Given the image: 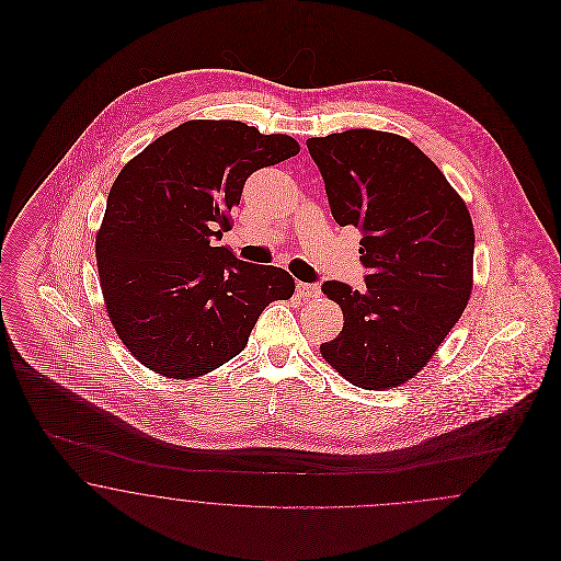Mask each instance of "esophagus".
<instances>
[{"mask_svg":"<svg viewBox=\"0 0 561 561\" xmlns=\"http://www.w3.org/2000/svg\"><path fill=\"white\" fill-rule=\"evenodd\" d=\"M296 294L300 298H313V296L320 294V284H302V282H298L296 284Z\"/></svg>","mask_w":561,"mask_h":561,"instance_id":"34e87169","label":"esophagus"}]
</instances>
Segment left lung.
I'll return each mask as SVG.
<instances>
[{
    "label": "left lung",
    "instance_id": "left-lung-1",
    "mask_svg": "<svg viewBox=\"0 0 561 561\" xmlns=\"http://www.w3.org/2000/svg\"><path fill=\"white\" fill-rule=\"evenodd\" d=\"M307 149L334 220L362 233L368 271L362 290L321 284L345 316L321 355L355 387H398L425 368L467 307L471 216L442 170L403 136L347 130L309 138Z\"/></svg>",
    "mask_w": 561,
    "mask_h": 561
}]
</instances>
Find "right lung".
<instances>
[{"mask_svg": "<svg viewBox=\"0 0 561 561\" xmlns=\"http://www.w3.org/2000/svg\"><path fill=\"white\" fill-rule=\"evenodd\" d=\"M298 142L229 119H193L124 165L108 191L96 261L108 318L134 357L168 378L213 373L243 351L261 313L288 300V271L216 245L248 176Z\"/></svg>", "mask_w": 561, "mask_h": 561, "instance_id": "obj_1", "label": "right lung"}]
</instances>
